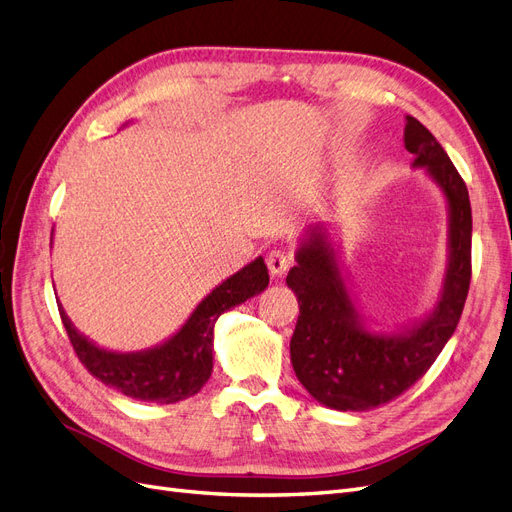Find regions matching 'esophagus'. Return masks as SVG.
Here are the masks:
<instances>
[{"mask_svg": "<svg viewBox=\"0 0 512 512\" xmlns=\"http://www.w3.org/2000/svg\"><path fill=\"white\" fill-rule=\"evenodd\" d=\"M290 256L284 250H271L267 256V267L273 277H282L290 267Z\"/></svg>", "mask_w": 512, "mask_h": 512, "instance_id": "esophagus-1", "label": "esophagus"}]
</instances>
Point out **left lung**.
Instances as JSON below:
<instances>
[{"label":"left lung","mask_w":512,"mask_h":512,"mask_svg":"<svg viewBox=\"0 0 512 512\" xmlns=\"http://www.w3.org/2000/svg\"><path fill=\"white\" fill-rule=\"evenodd\" d=\"M404 145L412 168L438 185L448 211V256L440 297L429 312L397 331H376L348 288L333 224L309 226L286 277L299 299L290 361L299 382L322 406L363 412L389 404L425 376L455 333L472 275V209L463 179L421 121L406 115Z\"/></svg>","instance_id":"8db88e82"}]
</instances>
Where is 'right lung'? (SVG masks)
Listing matches in <instances>:
<instances>
[{"label": "right lung", "instance_id": "add662e5", "mask_svg": "<svg viewBox=\"0 0 512 512\" xmlns=\"http://www.w3.org/2000/svg\"><path fill=\"white\" fill-rule=\"evenodd\" d=\"M269 286L265 258L258 256L196 305L177 333L162 344L138 352H115L100 348L81 331L59 303L61 322L68 331L76 356L111 389L138 401L177 404L203 389L213 371V327L235 305L256 297Z\"/></svg>", "mask_w": 512, "mask_h": 512}]
</instances>
